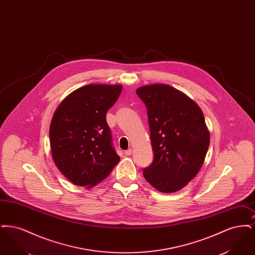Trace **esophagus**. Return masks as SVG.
I'll list each match as a JSON object with an SVG mask.
<instances>
[{"label":"esophagus","mask_w":255,"mask_h":255,"mask_svg":"<svg viewBox=\"0 0 255 255\" xmlns=\"http://www.w3.org/2000/svg\"><path fill=\"white\" fill-rule=\"evenodd\" d=\"M124 154H125L126 156H131V155H132V149H128V150H126V151L124 152Z\"/></svg>","instance_id":"esophagus-1"}]
</instances>
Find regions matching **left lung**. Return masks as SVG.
I'll use <instances>...</instances> for the list:
<instances>
[{
    "instance_id": "obj_1",
    "label": "left lung",
    "mask_w": 255,
    "mask_h": 255,
    "mask_svg": "<svg viewBox=\"0 0 255 255\" xmlns=\"http://www.w3.org/2000/svg\"><path fill=\"white\" fill-rule=\"evenodd\" d=\"M147 109L154 159L146 181L164 193L184 187L200 171L209 146L205 117L192 99L165 84L135 91Z\"/></svg>"
}]
</instances>
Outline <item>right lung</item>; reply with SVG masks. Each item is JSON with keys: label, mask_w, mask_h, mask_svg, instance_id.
<instances>
[{"label": "right lung", "mask_w": 255, "mask_h": 255, "mask_svg": "<svg viewBox=\"0 0 255 255\" xmlns=\"http://www.w3.org/2000/svg\"><path fill=\"white\" fill-rule=\"evenodd\" d=\"M122 90V85L83 86L66 97L52 117V158L61 173L75 185L95 186L109 176L121 159L113 144L106 114Z\"/></svg>", "instance_id": "1"}]
</instances>
